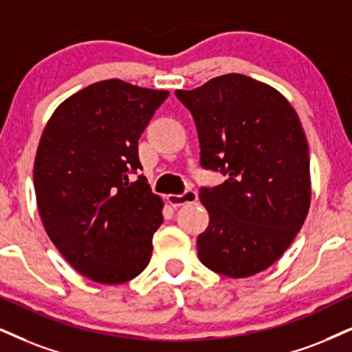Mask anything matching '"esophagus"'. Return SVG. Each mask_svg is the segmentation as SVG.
Returning <instances> with one entry per match:
<instances>
[{
	"label": "esophagus",
	"instance_id": "34e87169",
	"mask_svg": "<svg viewBox=\"0 0 352 352\" xmlns=\"http://www.w3.org/2000/svg\"><path fill=\"white\" fill-rule=\"evenodd\" d=\"M197 201V192L194 189H186L183 194H169L168 202L171 204L173 207L184 206V204L196 202Z\"/></svg>",
	"mask_w": 352,
	"mask_h": 352
}]
</instances>
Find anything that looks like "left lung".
<instances>
[{
	"label": "left lung",
	"mask_w": 352,
	"mask_h": 352,
	"mask_svg": "<svg viewBox=\"0 0 352 352\" xmlns=\"http://www.w3.org/2000/svg\"><path fill=\"white\" fill-rule=\"evenodd\" d=\"M176 96L196 122L201 166L227 176L199 192L209 212L199 259L227 277L258 274L284 254L309 214V143L297 112L279 91L240 73Z\"/></svg>",
	"instance_id": "1"
}]
</instances>
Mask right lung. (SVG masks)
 Instances as JSON below:
<instances>
[{
    "label": "right lung",
    "instance_id": "obj_1",
    "mask_svg": "<svg viewBox=\"0 0 352 352\" xmlns=\"http://www.w3.org/2000/svg\"><path fill=\"white\" fill-rule=\"evenodd\" d=\"M168 91L106 80L78 91L47 122L34 163L43 228L80 274L122 284L148 266L163 201L142 169L138 138Z\"/></svg>",
    "mask_w": 352,
    "mask_h": 352
}]
</instances>
